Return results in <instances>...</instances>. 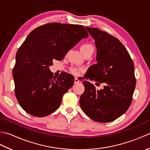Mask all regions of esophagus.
<instances>
[{"label":"esophagus","mask_w":150,"mask_h":150,"mask_svg":"<svg viewBox=\"0 0 150 150\" xmlns=\"http://www.w3.org/2000/svg\"><path fill=\"white\" fill-rule=\"evenodd\" d=\"M74 82H75V84H77V83H79V82H80V81H79L77 78L75 77Z\"/></svg>","instance_id":"esophagus-1"}]
</instances>
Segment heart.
Segmentation results:
<instances>
[{"mask_svg":"<svg viewBox=\"0 0 150 150\" xmlns=\"http://www.w3.org/2000/svg\"><path fill=\"white\" fill-rule=\"evenodd\" d=\"M80 50L81 53L83 54V55L84 56L88 53H93L94 52V47L90 43H84L83 44H82L80 46ZM71 71L73 73H74V74L78 75L81 70L76 68H72L71 69Z\"/></svg>","mask_w":150,"mask_h":150,"instance_id":"b5f03b06","label":"heart"}]
</instances>
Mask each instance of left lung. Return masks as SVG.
I'll list each match as a JSON object with an SVG mask.
<instances>
[{
  "label": "left lung",
  "mask_w": 150,
  "mask_h": 150,
  "mask_svg": "<svg viewBox=\"0 0 150 150\" xmlns=\"http://www.w3.org/2000/svg\"><path fill=\"white\" fill-rule=\"evenodd\" d=\"M86 28L95 40L97 63L89 68L85 77L104 86L97 90L91 82L84 81L85 90L79 103L92 120L109 122L125 113L132 104L136 85L134 64L119 39L98 28Z\"/></svg>",
  "instance_id": "left-lung-1"
}]
</instances>
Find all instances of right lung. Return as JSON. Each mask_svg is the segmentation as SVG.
I'll return each mask as SVG.
<instances>
[{
	"label": "right lung",
	"instance_id": "add662e5",
	"mask_svg": "<svg viewBox=\"0 0 150 150\" xmlns=\"http://www.w3.org/2000/svg\"><path fill=\"white\" fill-rule=\"evenodd\" d=\"M88 37L82 25L46 24L28 35L16 55L13 69L15 93L26 112L45 117L58 109L62 96L74 83L67 73L53 77L49 66L61 60L79 41Z\"/></svg>",
	"mask_w": 150,
	"mask_h": 150
}]
</instances>
